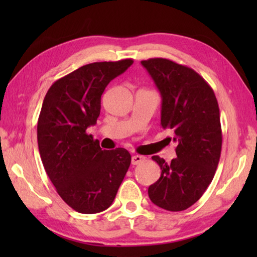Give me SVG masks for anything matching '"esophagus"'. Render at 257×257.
<instances>
[{
  "mask_svg": "<svg viewBox=\"0 0 257 257\" xmlns=\"http://www.w3.org/2000/svg\"><path fill=\"white\" fill-rule=\"evenodd\" d=\"M145 156H142V155H134L132 158V164L133 165H137V164H141L143 162H145Z\"/></svg>",
  "mask_w": 257,
  "mask_h": 257,
  "instance_id": "34e87169",
  "label": "esophagus"
}]
</instances>
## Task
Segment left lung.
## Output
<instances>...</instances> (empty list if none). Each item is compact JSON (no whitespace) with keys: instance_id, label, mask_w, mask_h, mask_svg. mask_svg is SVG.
<instances>
[{"instance_id":"obj_1","label":"left lung","mask_w":257,"mask_h":257,"mask_svg":"<svg viewBox=\"0 0 257 257\" xmlns=\"http://www.w3.org/2000/svg\"><path fill=\"white\" fill-rule=\"evenodd\" d=\"M142 64L162 97L161 125L172 130L177 143V158L170 163L152 156L162 172L149 187V196L164 210L184 211L205 193L219 164V104L212 87L191 68L162 58L144 60Z\"/></svg>"}]
</instances>
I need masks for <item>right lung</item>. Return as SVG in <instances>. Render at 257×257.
Here are the masks:
<instances>
[{
    "label": "right lung",
    "instance_id": "add662e5",
    "mask_svg": "<svg viewBox=\"0 0 257 257\" xmlns=\"http://www.w3.org/2000/svg\"><path fill=\"white\" fill-rule=\"evenodd\" d=\"M133 63L86 64L56 80L43 101L37 122L42 162L60 197L79 213L110 207L132 162L125 149L103 151L87 128L96 123L108 82Z\"/></svg>",
    "mask_w": 257,
    "mask_h": 257
}]
</instances>
